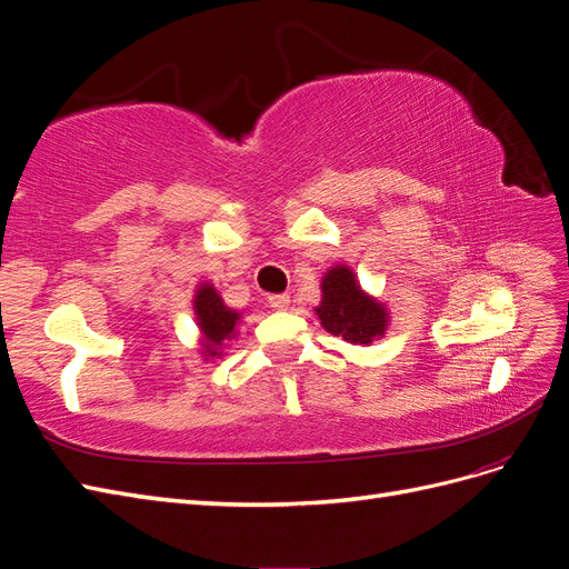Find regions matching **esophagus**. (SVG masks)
Segmentation results:
<instances>
[{
    "instance_id": "1",
    "label": "esophagus",
    "mask_w": 569,
    "mask_h": 569,
    "mask_svg": "<svg viewBox=\"0 0 569 569\" xmlns=\"http://www.w3.org/2000/svg\"><path fill=\"white\" fill-rule=\"evenodd\" d=\"M268 306L272 308V311H284V308L289 306V297L287 295H270Z\"/></svg>"
}]
</instances>
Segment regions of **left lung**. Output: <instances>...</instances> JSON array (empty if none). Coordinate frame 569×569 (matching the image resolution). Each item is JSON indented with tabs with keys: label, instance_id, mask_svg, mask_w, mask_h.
<instances>
[{
	"label": "left lung",
	"instance_id": "left-lung-1",
	"mask_svg": "<svg viewBox=\"0 0 569 569\" xmlns=\"http://www.w3.org/2000/svg\"><path fill=\"white\" fill-rule=\"evenodd\" d=\"M316 313L327 332L349 343H370L387 330V311L360 289L347 266H335L322 278V301Z\"/></svg>",
	"mask_w": 569,
	"mask_h": 569
}]
</instances>
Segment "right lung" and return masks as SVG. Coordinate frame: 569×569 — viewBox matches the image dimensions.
<instances>
[{
	"instance_id": "obj_1",
	"label": "right lung",
	"mask_w": 569,
	"mask_h": 569,
	"mask_svg": "<svg viewBox=\"0 0 569 569\" xmlns=\"http://www.w3.org/2000/svg\"><path fill=\"white\" fill-rule=\"evenodd\" d=\"M194 313L201 327L203 343L209 356H220L222 341L232 339L239 313L222 303L218 291L211 284H201L194 295Z\"/></svg>"
}]
</instances>
